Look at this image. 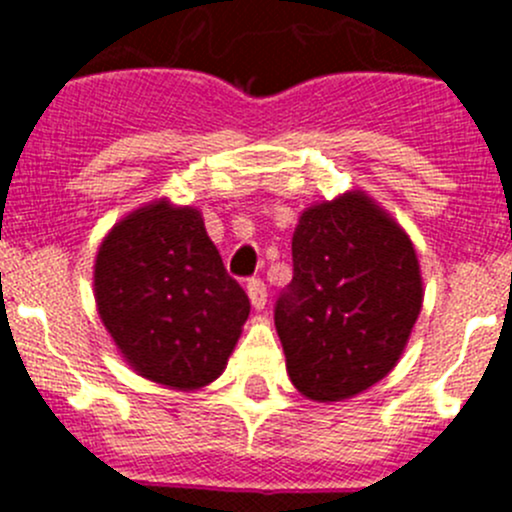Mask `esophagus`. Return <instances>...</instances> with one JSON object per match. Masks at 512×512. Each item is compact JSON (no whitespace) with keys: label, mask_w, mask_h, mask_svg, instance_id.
Listing matches in <instances>:
<instances>
[{"label":"esophagus","mask_w":512,"mask_h":512,"mask_svg":"<svg viewBox=\"0 0 512 512\" xmlns=\"http://www.w3.org/2000/svg\"><path fill=\"white\" fill-rule=\"evenodd\" d=\"M247 297H250L252 307L255 309H265L267 304V287L262 280H250L247 282Z\"/></svg>","instance_id":"esophagus-1"}]
</instances>
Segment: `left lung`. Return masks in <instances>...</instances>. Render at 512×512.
I'll list each match as a JSON object with an SVG mask.
<instances>
[{
  "label": "left lung",
  "mask_w": 512,
  "mask_h": 512,
  "mask_svg": "<svg viewBox=\"0 0 512 512\" xmlns=\"http://www.w3.org/2000/svg\"><path fill=\"white\" fill-rule=\"evenodd\" d=\"M294 275L275 304L287 374L312 401H342L399 361L423 302L409 235L369 195L344 193L302 213Z\"/></svg>",
  "instance_id": "1"
}]
</instances>
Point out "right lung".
<instances>
[{
  "label": "right lung",
  "instance_id": "right-lung-1",
  "mask_svg": "<svg viewBox=\"0 0 512 512\" xmlns=\"http://www.w3.org/2000/svg\"><path fill=\"white\" fill-rule=\"evenodd\" d=\"M94 292L123 359L146 379L183 391L223 374L250 314L200 210L165 198L133 210L103 237Z\"/></svg>",
  "mask_w": 512,
  "mask_h": 512
}]
</instances>
